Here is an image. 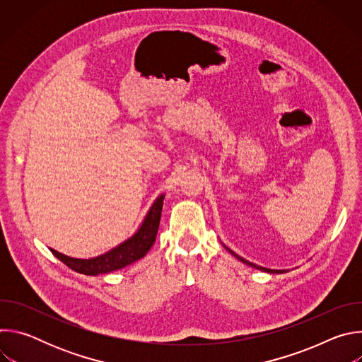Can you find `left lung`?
I'll list each match as a JSON object with an SVG mask.
<instances>
[{
  "label": "left lung",
  "instance_id": "obj_1",
  "mask_svg": "<svg viewBox=\"0 0 362 362\" xmlns=\"http://www.w3.org/2000/svg\"><path fill=\"white\" fill-rule=\"evenodd\" d=\"M226 247V246H225ZM235 257L236 259H239L240 262H243V264H246V265H249V267H252V268H255V269H259V271H264V272H268V274H284V272H288V271H285V269H268V268H262V267H257V265H255V264H252V262H249V261H246V259H243V257H240L239 255H236L233 250H230L229 247H226Z\"/></svg>",
  "mask_w": 362,
  "mask_h": 362
}]
</instances>
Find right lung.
I'll list each match as a JSON object with an SVG mask.
<instances>
[{
    "label": "right lung",
    "instance_id": "add662e5",
    "mask_svg": "<svg viewBox=\"0 0 362 362\" xmlns=\"http://www.w3.org/2000/svg\"><path fill=\"white\" fill-rule=\"evenodd\" d=\"M163 199L165 194H160L151 208L148 209L143 223L137 229V232L120 243L119 246L113 247L112 250L98 255L95 257H90V259H77V257L66 256L54 249H49L53 255L66 264L69 268L78 274L95 276L100 274H109L113 271H119L139 259L150 250L154 240H156L160 216H162V208H163Z\"/></svg>",
    "mask_w": 362,
    "mask_h": 362
}]
</instances>
